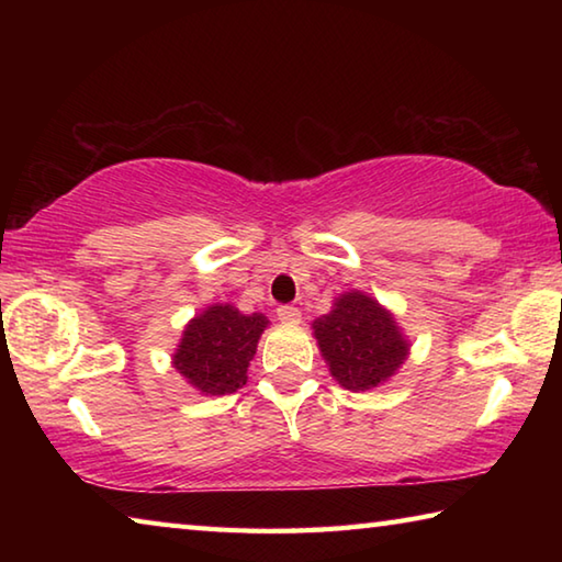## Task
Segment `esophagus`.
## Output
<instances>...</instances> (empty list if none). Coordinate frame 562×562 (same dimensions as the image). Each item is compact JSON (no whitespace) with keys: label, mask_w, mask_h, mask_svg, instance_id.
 <instances>
[{"label":"esophagus","mask_w":562,"mask_h":562,"mask_svg":"<svg viewBox=\"0 0 562 562\" xmlns=\"http://www.w3.org/2000/svg\"><path fill=\"white\" fill-rule=\"evenodd\" d=\"M278 317H280V322H288V325H297V322L302 319V312L294 307V304H280Z\"/></svg>","instance_id":"1"}]
</instances>
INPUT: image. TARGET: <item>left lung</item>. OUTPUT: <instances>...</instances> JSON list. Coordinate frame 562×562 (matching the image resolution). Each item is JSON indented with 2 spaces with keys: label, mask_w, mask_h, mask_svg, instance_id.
Returning a JSON list of instances; mask_svg holds the SVG:
<instances>
[{
  "label": "left lung",
  "mask_w": 562,
  "mask_h": 562,
  "mask_svg": "<svg viewBox=\"0 0 562 562\" xmlns=\"http://www.w3.org/2000/svg\"><path fill=\"white\" fill-rule=\"evenodd\" d=\"M312 327L331 376L351 392L382 384L406 359L408 345L394 317L361 292L341 294L335 310Z\"/></svg>",
  "instance_id": "8db88e82"
}]
</instances>
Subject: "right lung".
Masks as SVG:
<instances>
[{
	"label": "right lung",
	"instance_id": "1",
	"mask_svg": "<svg viewBox=\"0 0 562 562\" xmlns=\"http://www.w3.org/2000/svg\"><path fill=\"white\" fill-rule=\"evenodd\" d=\"M268 317L240 315L231 304H215L183 331L173 364L205 394H233L247 382V367L258 349Z\"/></svg>",
	"mask_w": 562,
	"mask_h": 562
}]
</instances>
